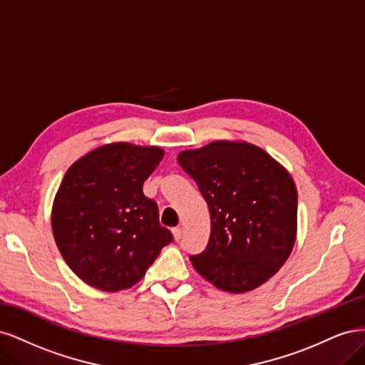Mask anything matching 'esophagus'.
Instances as JSON below:
<instances>
[{
    "label": "esophagus",
    "instance_id": "obj_1",
    "mask_svg": "<svg viewBox=\"0 0 365 365\" xmlns=\"http://www.w3.org/2000/svg\"><path fill=\"white\" fill-rule=\"evenodd\" d=\"M172 233H173L175 240H180V239H181V235H182V230H181V227H175V228L172 230Z\"/></svg>",
    "mask_w": 365,
    "mask_h": 365
}]
</instances>
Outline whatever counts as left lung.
<instances>
[{
  "mask_svg": "<svg viewBox=\"0 0 365 365\" xmlns=\"http://www.w3.org/2000/svg\"><path fill=\"white\" fill-rule=\"evenodd\" d=\"M208 205L212 233L195 269L216 288L242 294L269 280L289 257L297 189L283 165L245 141H213L178 155Z\"/></svg>",
  "mask_w": 365,
  "mask_h": 365,
  "instance_id": "1",
  "label": "left lung"
}]
</instances>
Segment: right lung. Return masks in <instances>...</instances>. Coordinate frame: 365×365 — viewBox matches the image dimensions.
I'll return each mask as SVG.
<instances>
[{"instance_id": "1", "label": "right lung", "mask_w": 365, "mask_h": 365, "mask_svg": "<svg viewBox=\"0 0 365 365\" xmlns=\"http://www.w3.org/2000/svg\"><path fill=\"white\" fill-rule=\"evenodd\" d=\"M163 157L160 148L111 143L65 173L53 202V236L73 272L93 288H130L173 240L157 202L143 193Z\"/></svg>"}]
</instances>
